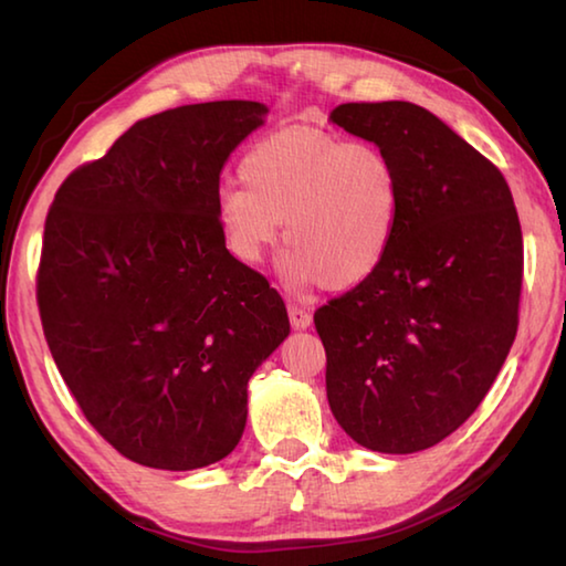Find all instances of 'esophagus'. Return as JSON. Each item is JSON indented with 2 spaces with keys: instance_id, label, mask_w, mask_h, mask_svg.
I'll return each mask as SVG.
<instances>
[{
  "instance_id": "1",
  "label": "esophagus",
  "mask_w": 566,
  "mask_h": 566,
  "mask_svg": "<svg viewBox=\"0 0 566 566\" xmlns=\"http://www.w3.org/2000/svg\"><path fill=\"white\" fill-rule=\"evenodd\" d=\"M290 319H292V327L294 329H306L312 324V314L302 310V306L290 304Z\"/></svg>"
}]
</instances>
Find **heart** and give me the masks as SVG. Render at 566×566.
Masks as SVG:
<instances>
[{
    "label": "heart",
    "instance_id": "heart-1",
    "mask_svg": "<svg viewBox=\"0 0 566 566\" xmlns=\"http://www.w3.org/2000/svg\"><path fill=\"white\" fill-rule=\"evenodd\" d=\"M224 189L217 222L237 262L254 266L280 239V272L294 290H352L385 264L401 212V179L387 151L314 127L264 137Z\"/></svg>",
    "mask_w": 566,
    "mask_h": 566
}]
</instances>
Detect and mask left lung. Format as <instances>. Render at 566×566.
I'll use <instances>...</instances> for the list:
<instances>
[{"mask_svg":"<svg viewBox=\"0 0 566 566\" xmlns=\"http://www.w3.org/2000/svg\"><path fill=\"white\" fill-rule=\"evenodd\" d=\"M329 122L387 151L401 212L385 264L314 314L327 399L354 442L411 454L464 424L516 337L522 227L502 171L411 102H349Z\"/></svg>","mask_w":566,"mask_h":566,"instance_id":"obj_1","label":"left lung"}]
</instances>
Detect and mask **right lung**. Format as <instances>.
Here are the masks:
<instances>
[{
	"label": "right lung",
	"instance_id": "add662e5",
	"mask_svg": "<svg viewBox=\"0 0 566 566\" xmlns=\"http://www.w3.org/2000/svg\"><path fill=\"white\" fill-rule=\"evenodd\" d=\"M270 107L187 104L134 124L56 191L36 302L90 424L132 462L189 472L224 459L247 385L290 337L282 296L237 262L219 175Z\"/></svg>",
	"mask_w": 566,
	"mask_h": 566
}]
</instances>
